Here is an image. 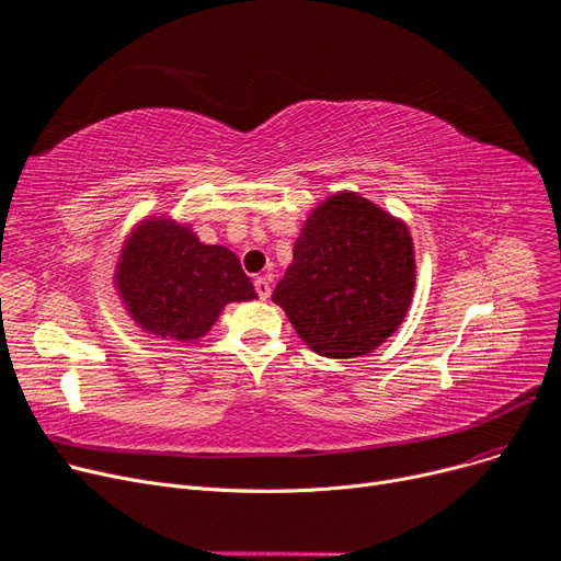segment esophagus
<instances>
[{
    "instance_id": "esophagus-1",
    "label": "esophagus",
    "mask_w": 561,
    "mask_h": 561,
    "mask_svg": "<svg viewBox=\"0 0 561 561\" xmlns=\"http://www.w3.org/2000/svg\"><path fill=\"white\" fill-rule=\"evenodd\" d=\"M253 285H255V291H257V297H260L262 301L270 299V295H272V283H270V278L257 276V278L253 280Z\"/></svg>"
}]
</instances>
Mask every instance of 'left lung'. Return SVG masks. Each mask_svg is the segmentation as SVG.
Returning <instances> with one entry per match:
<instances>
[{
  "label": "left lung",
  "instance_id": "left-lung-1",
  "mask_svg": "<svg viewBox=\"0 0 561 561\" xmlns=\"http://www.w3.org/2000/svg\"><path fill=\"white\" fill-rule=\"evenodd\" d=\"M413 289L409 226L356 192H337L308 215L272 301L314 354L358 358L404 322Z\"/></svg>",
  "mask_w": 561,
  "mask_h": 561
}]
</instances>
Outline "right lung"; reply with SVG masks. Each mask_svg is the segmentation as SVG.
I'll return each instance as SVG.
<instances>
[{"label": "right lung", "instance_id": "1", "mask_svg": "<svg viewBox=\"0 0 561 561\" xmlns=\"http://www.w3.org/2000/svg\"><path fill=\"white\" fill-rule=\"evenodd\" d=\"M114 289L144 333L198 342L228 304L257 299L239 257L203 244L190 224L169 215L141 219L118 253Z\"/></svg>", "mask_w": 561, "mask_h": 561}]
</instances>
